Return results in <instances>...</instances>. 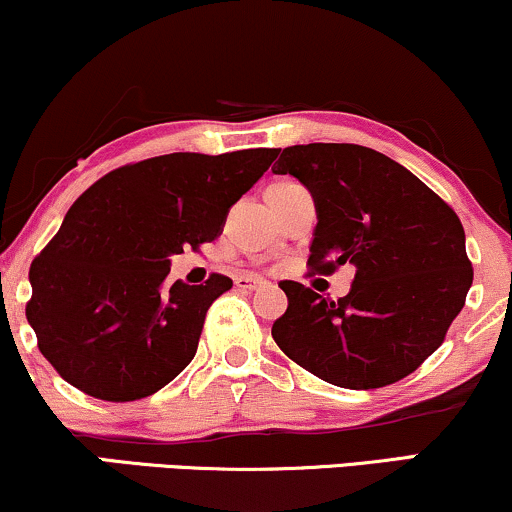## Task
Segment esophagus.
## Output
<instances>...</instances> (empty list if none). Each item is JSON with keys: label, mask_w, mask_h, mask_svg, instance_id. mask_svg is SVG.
<instances>
[{"label": "esophagus", "mask_w": 512, "mask_h": 512, "mask_svg": "<svg viewBox=\"0 0 512 512\" xmlns=\"http://www.w3.org/2000/svg\"><path fill=\"white\" fill-rule=\"evenodd\" d=\"M264 283H267V281L260 279V276H252V274L236 276V286L243 288V291H255V288H262Z\"/></svg>", "instance_id": "34e87169"}]
</instances>
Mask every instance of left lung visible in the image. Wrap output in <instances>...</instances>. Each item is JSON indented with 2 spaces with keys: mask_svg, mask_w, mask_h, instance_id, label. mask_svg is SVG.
Returning a JSON list of instances; mask_svg holds the SVG:
<instances>
[{
  "mask_svg": "<svg viewBox=\"0 0 512 512\" xmlns=\"http://www.w3.org/2000/svg\"><path fill=\"white\" fill-rule=\"evenodd\" d=\"M272 171L315 197L312 272L355 267L338 300L281 281L288 310L272 326L276 346L343 389L408 377L441 346L472 286L458 214L405 166L362 145L286 147Z\"/></svg>",
  "mask_w": 512,
  "mask_h": 512,
  "instance_id": "8db88e82",
  "label": "left lung"
}]
</instances>
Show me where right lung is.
Segmentation results:
<instances>
[{"instance_id": "right-lung-1", "label": "right lung", "mask_w": 512, "mask_h": 512, "mask_svg": "<svg viewBox=\"0 0 512 512\" xmlns=\"http://www.w3.org/2000/svg\"><path fill=\"white\" fill-rule=\"evenodd\" d=\"M279 150L174 152L126 164L92 183L30 264L28 324L40 353L92 398L152 396L195 357L209 305L233 286H166L171 255L224 229L231 205Z\"/></svg>"}]
</instances>
